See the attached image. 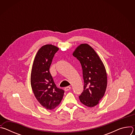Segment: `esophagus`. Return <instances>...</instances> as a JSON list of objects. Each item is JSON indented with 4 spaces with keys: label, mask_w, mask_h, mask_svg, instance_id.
<instances>
[{
    "label": "esophagus",
    "mask_w": 135,
    "mask_h": 135,
    "mask_svg": "<svg viewBox=\"0 0 135 135\" xmlns=\"http://www.w3.org/2000/svg\"><path fill=\"white\" fill-rule=\"evenodd\" d=\"M71 89V87L70 86H67V87H66L65 88V90L66 91H69V90H70Z\"/></svg>",
    "instance_id": "esophagus-1"
}]
</instances>
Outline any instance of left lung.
I'll list each match as a JSON object with an SVG mask.
<instances>
[{
	"label": "left lung",
	"mask_w": 135,
	"mask_h": 135,
	"mask_svg": "<svg viewBox=\"0 0 135 135\" xmlns=\"http://www.w3.org/2000/svg\"><path fill=\"white\" fill-rule=\"evenodd\" d=\"M73 55L80 62L83 70L84 90L79 96L80 100L88 107H94L106 91L107 80L105 66L97 53L87 44L79 46Z\"/></svg>",
	"instance_id": "left-lung-1"
}]
</instances>
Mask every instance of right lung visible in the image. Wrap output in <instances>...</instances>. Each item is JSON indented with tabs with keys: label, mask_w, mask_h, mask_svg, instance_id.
Here are the masks:
<instances>
[{
	"label": "right lung",
	"mask_w": 135,
	"mask_h": 135,
	"mask_svg": "<svg viewBox=\"0 0 135 135\" xmlns=\"http://www.w3.org/2000/svg\"><path fill=\"white\" fill-rule=\"evenodd\" d=\"M58 50V47L51 44L43 46L36 54L31 73V85L36 98L50 110L59 105L65 92L56 87L49 70L54 55Z\"/></svg>",
	"instance_id": "1"
}]
</instances>
